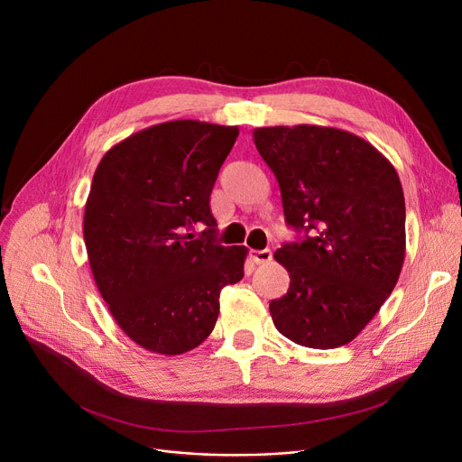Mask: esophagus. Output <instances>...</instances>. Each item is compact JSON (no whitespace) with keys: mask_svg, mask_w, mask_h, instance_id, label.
<instances>
[{"mask_svg":"<svg viewBox=\"0 0 462 462\" xmlns=\"http://www.w3.org/2000/svg\"><path fill=\"white\" fill-rule=\"evenodd\" d=\"M272 251L270 249H262V251H253L251 253V258L254 260V263H265V262H270L272 260Z\"/></svg>","mask_w":462,"mask_h":462,"instance_id":"34e87169","label":"esophagus"}]
</instances>
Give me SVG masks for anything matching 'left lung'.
<instances>
[{"label":"left lung","mask_w":462,"mask_h":462,"mask_svg":"<svg viewBox=\"0 0 462 462\" xmlns=\"http://www.w3.org/2000/svg\"><path fill=\"white\" fill-rule=\"evenodd\" d=\"M281 189L284 221L303 239L275 260L288 292L270 303L275 328L309 348L348 345L399 281L406 232L397 170L374 145L333 127L253 131Z\"/></svg>","instance_id":"obj_1"}]
</instances>
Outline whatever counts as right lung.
I'll list each match as a JSON object with an SVG mask.
<instances>
[{
    "label": "right lung",
    "mask_w": 462,
    "mask_h": 462,
    "mask_svg": "<svg viewBox=\"0 0 462 462\" xmlns=\"http://www.w3.org/2000/svg\"><path fill=\"white\" fill-rule=\"evenodd\" d=\"M237 134L197 119L166 121L116 143L93 174L84 211L93 279L117 326L153 354L202 345L221 290L244 279L247 247L215 244L209 209ZM200 222L208 228L197 238Z\"/></svg>",
    "instance_id": "add662e5"
}]
</instances>
